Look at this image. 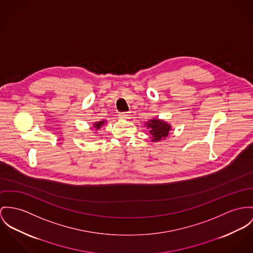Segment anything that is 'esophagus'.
<instances>
[{
    "mask_svg": "<svg viewBox=\"0 0 253 253\" xmlns=\"http://www.w3.org/2000/svg\"><path fill=\"white\" fill-rule=\"evenodd\" d=\"M130 116H131L130 113H127V112H123L118 115V117L121 119H128V118H130Z\"/></svg>",
    "mask_w": 253,
    "mask_h": 253,
    "instance_id": "1",
    "label": "esophagus"
}]
</instances>
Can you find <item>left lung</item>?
<instances>
[{
    "instance_id": "8db88e82",
    "label": "left lung",
    "mask_w": 253,
    "mask_h": 253,
    "mask_svg": "<svg viewBox=\"0 0 253 253\" xmlns=\"http://www.w3.org/2000/svg\"><path fill=\"white\" fill-rule=\"evenodd\" d=\"M146 125L150 129V134L153 136L152 140L155 141L160 140L162 137H166L170 130V126L169 124L159 119H151Z\"/></svg>"
}]
</instances>
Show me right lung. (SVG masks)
<instances>
[{"label": "right lung", "instance_id": "right-lung-1", "mask_svg": "<svg viewBox=\"0 0 253 253\" xmlns=\"http://www.w3.org/2000/svg\"><path fill=\"white\" fill-rule=\"evenodd\" d=\"M104 123H105V121H99V122H95V123H94V129H95V130L100 129V128H101V126H102V125H104Z\"/></svg>", "mask_w": 253, "mask_h": 253}]
</instances>
